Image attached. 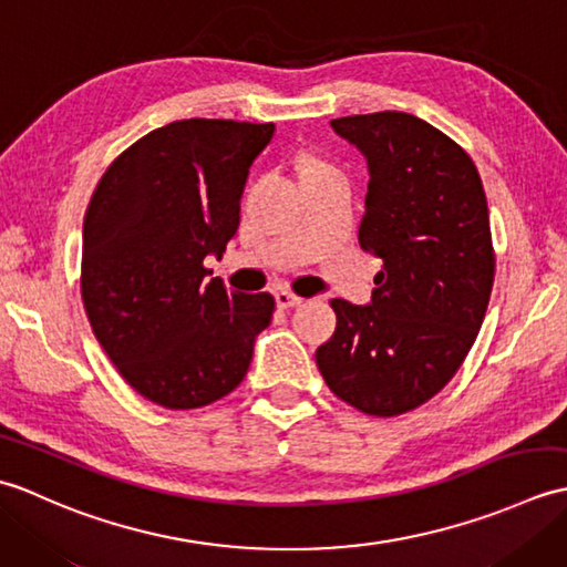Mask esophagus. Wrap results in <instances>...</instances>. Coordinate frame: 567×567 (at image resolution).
Returning a JSON list of instances; mask_svg holds the SVG:
<instances>
[{
	"instance_id": "esophagus-1",
	"label": "esophagus",
	"mask_w": 567,
	"mask_h": 567,
	"mask_svg": "<svg viewBox=\"0 0 567 567\" xmlns=\"http://www.w3.org/2000/svg\"><path fill=\"white\" fill-rule=\"evenodd\" d=\"M275 302H277V307L280 309H290V307H299L305 302L302 297H297L295 292H290V290H277L275 292Z\"/></svg>"
}]
</instances>
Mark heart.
Returning a JSON list of instances; mask_svg holds the SVG:
<instances>
[{
    "label": "heart",
    "mask_w": 567,
    "mask_h": 567,
    "mask_svg": "<svg viewBox=\"0 0 567 567\" xmlns=\"http://www.w3.org/2000/svg\"><path fill=\"white\" fill-rule=\"evenodd\" d=\"M319 171H329V165H323L319 161H307L302 165V175H309V173H319Z\"/></svg>",
    "instance_id": "obj_1"
}]
</instances>
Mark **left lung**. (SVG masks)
I'll list each match as a JSON object with an SVG mask.
<instances>
[{"mask_svg":"<svg viewBox=\"0 0 567 567\" xmlns=\"http://www.w3.org/2000/svg\"><path fill=\"white\" fill-rule=\"evenodd\" d=\"M331 128L368 163L358 238L382 270L368 305L333 299L339 323L317 365L343 402L396 416L449 384L483 327L495 282L483 179L419 116H343Z\"/></svg>","mask_w":567,"mask_h":567,"instance_id":"1","label":"left lung"}]
</instances>
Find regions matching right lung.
<instances>
[{
	"mask_svg": "<svg viewBox=\"0 0 567 567\" xmlns=\"http://www.w3.org/2000/svg\"><path fill=\"white\" fill-rule=\"evenodd\" d=\"M272 124L183 118L110 165L82 228V302L92 331L146 400L197 409L246 378L268 292L226 290L204 258L238 231L240 197Z\"/></svg>",
	"mask_w": 567,
	"mask_h": 567,
	"instance_id": "obj_1",
	"label": "right lung"
}]
</instances>
